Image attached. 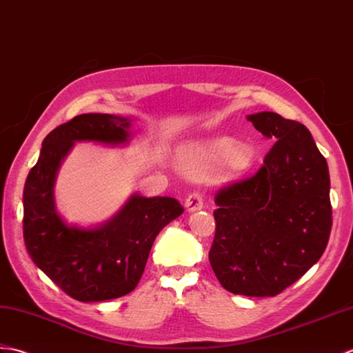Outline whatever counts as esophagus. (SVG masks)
Here are the masks:
<instances>
[{
  "instance_id": "esophagus-1",
  "label": "esophagus",
  "mask_w": 353,
  "mask_h": 353,
  "mask_svg": "<svg viewBox=\"0 0 353 353\" xmlns=\"http://www.w3.org/2000/svg\"><path fill=\"white\" fill-rule=\"evenodd\" d=\"M203 207V198L199 192H193L185 198V208L189 211H196Z\"/></svg>"
}]
</instances>
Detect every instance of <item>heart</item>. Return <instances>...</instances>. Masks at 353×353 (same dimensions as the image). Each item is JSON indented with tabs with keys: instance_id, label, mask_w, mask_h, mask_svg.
I'll return each mask as SVG.
<instances>
[{
	"instance_id": "obj_1",
	"label": "heart",
	"mask_w": 353,
	"mask_h": 353,
	"mask_svg": "<svg viewBox=\"0 0 353 353\" xmlns=\"http://www.w3.org/2000/svg\"><path fill=\"white\" fill-rule=\"evenodd\" d=\"M254 152L249 146L237 145L230 139L214 140L184 150L179 154V164L185 174L202 176L226 164L231 175H241L250 166Z\"/></svg>"
}]
</instances>
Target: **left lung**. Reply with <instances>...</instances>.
Here are the masks:
<instances>
[{
	"instance_id": "1",
	"label": "left lung",
	"mask_w": 353,
	"mask_h": 353,
	"mask_svg": "<svg viewBox=\"0 0 353 353\" xmlns=\"http://www.w3.org/2000/svg\"><path fill=\"white\" fill-rule=\"evenodd\" d=\"M248 121L275 143L254 175L216 193L208 258L228 292L276 296L325 252L332 226L330 170L301 122L273 112Z\"/></svg>"
}]
</instances>
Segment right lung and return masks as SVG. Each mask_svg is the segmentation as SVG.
Masks as SVG:
<instances>
[{"label": "right lung", "instance_id": "obj_1", "mask_svg": "<svg viewBox=\"0 0 353 353\" xmlns=\"http://www.w3.org/2000/svg\"><path fill=\"white\" fill-rule=\"evenodd\" d=\"M130 122L114 114L88 113L59 125L45 137L23 187L22 223L28 255L54 284L80 302L116 299L132 292L157 234L184 211L174 198L132 194L99 228L69 226L59 216L54 181L74 142L125 143Z\"/></svg>", "mask_w": 353, "mask_h": 353}]
</instances>
